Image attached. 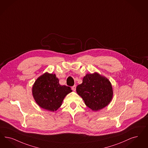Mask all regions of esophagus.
I'll use <instances>...</instances> for the list:
<instances>
[{
  "instance_id": "esophagus-1",
  "label": "esophagus",
  "mask_w": 148,
  "mask_h": 148,
  "mask_svg": "<svg viewBox=\"0 0 148 148\" xmlns=\"http://www.w3.org/2000/svg\"><path fill=\"white\" fill-rule=\"evenodd\" d=\"M71 89L73 90V91H75V90H76V86L75 85H74V86H73L72 87H71Z\"/></svg>"
}]
</instances>
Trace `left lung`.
<instances>
[{
    "label": "left lung",
    "mask_w": 148,
    "mask_h": 148,
    "mask_svg": "<svg viewBox=\"0 0 148 148\" xmlns=\"http://www.w3.org/2000/svg\"><path fill=\"white\" fill-rule=\"evenodd\" d=\"M77 92L92 111L106 106L112 98L111 84L106 77L97 73L87 74L84 77L82 84L77 86Z\"/></svg>",
    "instance_id": "8db88e82"
}]
</instances>
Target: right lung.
Wrapping results in <instances>:
<instances>
[{
  "instance_id": "right-lung-1",
  "label": "right lung",
  "mask_w": 148,
  "mask_h": 148,
  "mask_svg": "<svg viewBox=\"0 0 148 148\" xmlns=\"http://www.w3.org/2000/svg\"><path fill=\"white\" fill-rule=\"evenodd\" d=\"M71 88L60 85L55 74L45 73L39 77L32 87V94L36 103L43 109L54 111L58 109Z\"/></svg>"
}]
</instances>
